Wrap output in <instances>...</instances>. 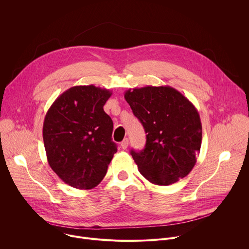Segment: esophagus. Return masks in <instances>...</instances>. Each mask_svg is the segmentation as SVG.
I'll return each mask as SVG.
<instances>
[{
    "label": "esophagus",
    "instance_id": "esophagus-1",
    "mask_svg": "<svg viewBox=\"0 0 249 249\" xmlns=\"http://www.w3.org/2000/svg\"><path fill=\"white\" fill-rule=\"evenodd\" d=\"M128 145H129V140L128 138H125L122 142H121V148L123 150H126L128 148Z\"/></svg>",
    "mask_w": 249,
    "mask_h": 249
}]
</instances>
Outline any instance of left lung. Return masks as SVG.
Masks as SVG:
<instances>
[{"instance_id": "left-lung-1", "label": "left lung", "mask_w": 249, "mask_h": 249, "mask_svg": "<svg viewBox=\"0 0 249 249\" xmlns=\"http://www.w3.org/2000/svg\"><path fill=\"white\" fill-rule=\"evenodd\" d=\"M124 97L147 134L145 149L131 150L140 173L156 185H169L188 175L202 143L195 106L168 86L130 89Z\"/></svg>"}]
</instances>
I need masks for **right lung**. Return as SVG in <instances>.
<instances>
[{
    "mask_svg": "<svg viewBox=\"0 0 249 249\" xmlns=\"http://www.w3.org/2000/svg\"><path fill=\"white\" fill-rule=\"evenodd\" d=\"M112 92L89 86L64 91L48 109L43 123L47 160L70 186L91 189L103 179L117 146L113 122L103 110Z\"/></svg>",
    "mask_w": 249,
    "mask_h": 249,
    "instance_id": "obj_1",
    "label": "right lung"
}]
</instances>
